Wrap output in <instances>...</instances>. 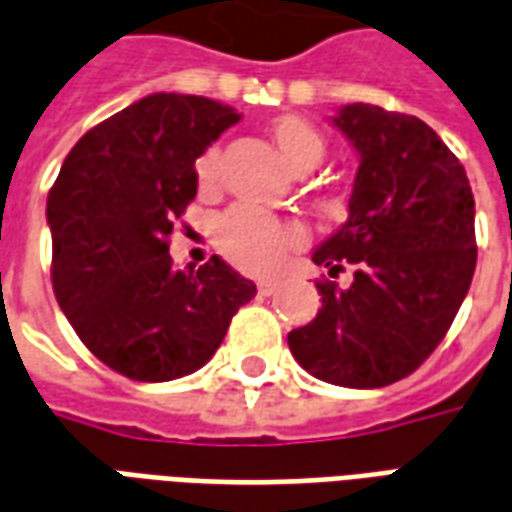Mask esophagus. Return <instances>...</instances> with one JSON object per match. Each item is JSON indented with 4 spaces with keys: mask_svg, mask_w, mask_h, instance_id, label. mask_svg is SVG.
<instances>
[{
    "mask_svg": "<svg viewBox=\"0 0 512 512\" xmlns=\"http://www.w3.org/2000/svg\"><path fill=\"white\" fill-rule=\"evenodd\" d=\"M275 289H278V281H275V278H264V281H259V292H262V295H273Z\"/></svg>",
    "mask_w": 512,
    "mask_h": 512,
    "instance_id": "obj_1",
    "label": "esophagus"
}]
</instances>
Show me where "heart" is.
<instances>
[{
    "instance_id": "b5f03b06",
    "label": "heart",
    "mask_w": 512,
    "mask_h": 512,
    "mask_svg": "<svg viewBox=\"0 0 512 512\" xmlns=\"http://www.w3.org/2000/svg\"><path fill=\"white\" fill-rule=\"evenodd\" d=\"M270 134L278 154L295 173L314 170L325 159V137L297 115H284L270 123ZM220 173V148L209 146L195 159V176L201 187H212ZM217 248L228 262L248 273H267L281 262L286 250L300 242V231L292 223L278 220L259 206H234L217 223Z\"/></svg>"
}]
</instances>
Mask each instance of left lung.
<instances>
[{"label": "left lung", "mask_w": 512, "mask_h": 512, "mask_svg": "<svg viewBox=\"0 0 512 512\" xmlns=\"http://www.w3.org/2000/svg\"><path fill=\"white\" fill-rule=\"evenodd\" d=\"M333 126L361 165L347 223L311 259L331 278L353 267V284H317L322 308L289 333V350L325 383L380 389L424 364L469 292L474 195L458 157L413 115L358 101Z\"/></svg>", "instance_id": "1"}]
</instances>
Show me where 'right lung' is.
I'll list each match as a JSON object with an SVG mask.
<instances>
[{
    "label": "right lung",
    "mask_w": 512,
    "mask_h": 512,
    "mask_svg": "<svg viewBox=\"0 0 512 512\" xmlns=\"http://www.w3.org/2000/svg\"><path fill=\"white\" fill-rule=\"evenodd\" d=\"M237 121L220 101L154 93L82 134L49 190L54 297L118 375H192L256 295L220 256L173 270L168 253L173 223L198 192L195 159Z\"/></svg>",
    "instance_id": "obj_1"
}]
</instances>
